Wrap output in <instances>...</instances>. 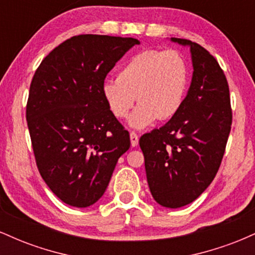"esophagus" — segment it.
<instances>
[{"instance_id": "1", "label": "esophagus", "mask_w": 255, "mask_h": 255, "mask_svg": "<svg viewBox=\"0 0 255 255\" xmlns=\"http://www.w3.org/2000/svg\"><path fill=\"white\" fill-rule=\"evenodd\" d=\"M129 135H130V144L133 147H135V146H137V144H139V136H137L135 131H130Z\"/></svg>"}]
</instances>
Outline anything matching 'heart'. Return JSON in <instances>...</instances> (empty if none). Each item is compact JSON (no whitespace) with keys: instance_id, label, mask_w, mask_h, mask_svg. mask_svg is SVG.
<instances>
[{"instance_id":"b5f03b06","label":"heart","mask_w":255,"mask_h":255,"mask_svg":"<svg viewBox=\"0 0 255 255\" xmlns=\"http://www.w3.org/2000/svg\"><path fill=\"white\" fill-rule=\"evenodd\" d=\"M188 85V67L176 50H145L128 61L119 78L104 81L103 96L113 115L129 118L134 128L147 127L157 119L169 120L180 111Z\"/></svg>"}]
</instances>
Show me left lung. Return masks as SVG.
<instances>
[{"label": "left lung", "instance_id": "left-lung-1", "mask_svg": "<svg viewBox=\"0 0 255 255\" xmlns=\"http://www.w3.org/2000/svg\"><path fill=\"white\" fill-rule=\"evenodd\" d=\"M171 40L191 48V86L176 115L144 134L139 144L152 197L162 206L177 209L194 201L215 178L233 114L229 86L217 60L197 43Z\"/></svg>", "mask_w": 255, "mask_h": 255}]
</instances>
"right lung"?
I'll return each instance as SVG.
<instances>
[{
    "instance_id": "1",
    "label": "right lung",
    "mask_w": 255,
    "mask_h": 255,
    "mask_svg": "<svg viewBox=\"0 0 255 255\" xmlns=\"http://www.w3.org/2000/svg\"><path fill=\"white\" fill-rule=\"evenodd\" d=\"M135 38L80 34L48 55L31 81L26 120L40 176L63 203L87 207L104 194L129 133L105 102V77Z\"/></svg>"
}]
</instances>
